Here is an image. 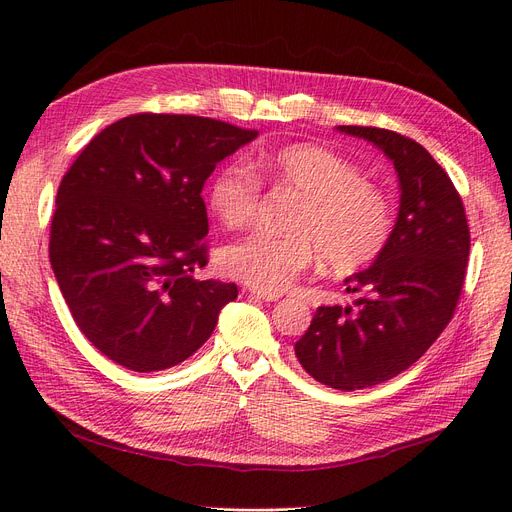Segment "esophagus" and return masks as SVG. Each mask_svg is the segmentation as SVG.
Returning a JSON list of instances; mask_svg holds the SVG:
<instances>
[{
	"instance_id": "34e87169",
	"label": "esophagus",
	"mask_w": 512,
	"mask_h": 512,
	"mask_svg": "<svg viewBox=\"0 0 512 512\" xmlns=\"http://www.w3.org/2000/svg\"><path fill=\"white\" fill-rule=\"evenodd\" d=\"M251 297H257V299H263V301H278L282 295L280 293H272V291H261V289H251L249 291Z\"/></svg>"
}]
</instances>
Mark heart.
Listing matches in <instances>:
<instances>
[{
    "label": "heart",
    "mask_w": 512,
    "mask_h": 512,
    "mask_svg": "<svg viewBox=\"0 0 512 512\" xmlns=\"http://www.w3.org/2000/svg\"><path fill=\"white\" fill-rule=\"evenodd\" d=\"M280 189L301 200L289 236L253 232L221 251V268L261 291H282L323 257L335 274L361 270L384 251L394 213L380 187L365 183L354 162L316 145L285 147L257 160ZM261 181L240 162L217 170L206 202L227 227L251 225L259 211Z\"/></svg>",
    "instance_id": "obj_1"
}]
</instances>
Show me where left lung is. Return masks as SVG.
<instances>
[{
	"instance_id": "obj_1",
	"label": "left lung",
	"mask_w": 512,
	"mask_h": 512,
	"mask_svg": "<svg viewBox=\"0 0 512 512\" xmlns=\"http://www.w3.org/2000/svg\"><path fill=\"white\" fill-rule=\"evenodd\" d=\"M394 164L401 204L384 251L344 280L348 306H320L295 356L316 382L363 390L409 369L456 312L470 232L460 194L428 151L399 132L337 126Z\"/></svg>"
}]
</instances>
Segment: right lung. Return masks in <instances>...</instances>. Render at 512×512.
I'll use <instances>...</instances> for the list:
<instances>
[{
	"instance_id": "right-lung-1",
	"label": "right lung",
	"mask_w": 512,
	"mask_h": 512,
	"mask_svg": "<svg viewBox=\"0 0 512 512\" xmlns=\"http://www.w3.org/2000/svg\"><path fill=\"white\" fill-rule=\"evenodd\" d=\"M257 130L137 113L94 137L67 170L50 263L75 325L113 363L151 373L192 356L238 297L206 266L204 181Z\"/></svg>"
}]
</instances>
